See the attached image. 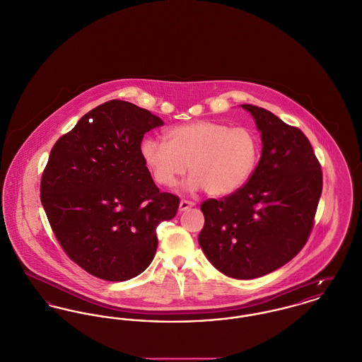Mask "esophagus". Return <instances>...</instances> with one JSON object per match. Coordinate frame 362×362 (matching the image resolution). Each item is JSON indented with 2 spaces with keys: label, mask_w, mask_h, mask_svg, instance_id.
<instances>
[{
  "label": "esophagus",
  "mask_w": 362,
  "mask_h": 362,
  "mask_svg": "<svg viewBox=\"0 0 362 362\" xmlns=\"http://www.w3.org/2000/svg\"><path fill=\"white\" fill-rule=\"evenodd\" d=\"M192 206H195V204L192 201H186V199H182L180 204H179V212H186L187 209H190Z\"/></svg>",
  "instance_id": "34e87169"
}]
</instances>
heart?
Listing matches in <instances>:
<instances>
[{
    "label": "heart",
    "instance_id": "b5f03b06",
    "mask_svg": "<svg viewBox=\"0 0 362 362\" xmlns=\"http://www.w3.org/2000/svg\"><path fill=\"white\" fill-rule=\"evenodd\" d=\"M139 151L158 186L175 187L189 165V192L206 189L213 197H226L240 190L255 173L259 142L250 128L197 120L170 128L165 144L145 138Z\"/></svg>",
    "mask_w": 362,
    "mask_h": 362
}]
</instances>
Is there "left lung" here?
Instances as JSON below:
<instances>
[{
    "label": "left lung",
    "mask_w": 362,
    "mask_h": 362,
    "mask_svg": "<svg viewBox=\"0 0 362 362\" xmlns=\"http://www.w3.org/2000/svg\"><path fill=\"white\" fill-rule=\"evenodd\" d=\"M240 107L253 116L261 134V158L240 190L201 205L205 224L198 242L221 274L255 279L287 264L306 243L322 173L300 129L264 107Z\"/></svg>",
    "instance_id": "8db88e82"
}]
</instances>
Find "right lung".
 Listing matches in <instances>:
<instances>
[{
    "mask_svg": "<svg viewBox=\"0 0 362 362\" xmlns=\"http://www.w3.org/2000/svg\"><path fill=\"white\" fill-rule=\"evenodd\" d=\"M164 122L127 101L94 107L50 151L41 202L68 257L93 276L124 281L157 250L156 230L179 198L160 192L141 157L144 135Z\"/></svg>",
    "mask_w": 362,
    "mask_h": 362,
    "instance_id": "1",
    "label": "right lung"
}]
</instances>
